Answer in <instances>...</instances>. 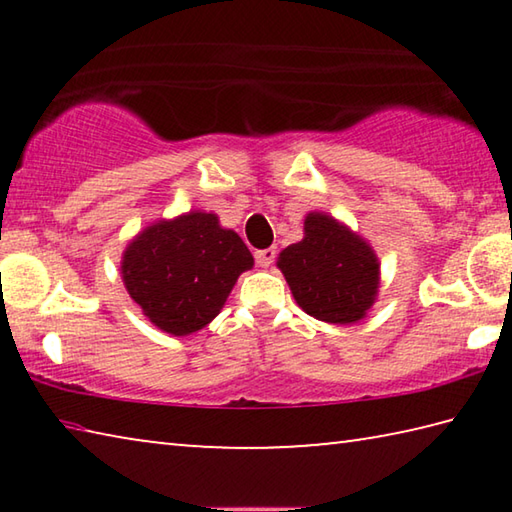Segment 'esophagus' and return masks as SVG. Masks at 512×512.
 I'll return each instance as SVG.
<instances>
[{"mask_svg":"<svg viewBox=\"0 0 512 512\" xmlns=\"http://www.w3.org/2000/svg\"><path fill=\"white\" fill-rule=\"evenodd\" d=\"M275 255H277V250H275V248L257 250V253H255V262H257V266L268 268V266H271V264L275 262Z\"/></svg>","mask_w":512,"mask_h":512,"instance_id":"1","label":"esophagus"}]
</instances>
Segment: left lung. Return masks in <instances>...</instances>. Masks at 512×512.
<instances>
[{
	"label": "left lung",
	"instance_id": "8db88e82",
	"mask_svg": "<svg viewBox=\"0 0 512 512\" xmlns=\"http://www.w3.org/2000/svg\"><path fill=\"white\" fill-rule=\"evenodd\" d=\"M277 266L298 305L325 323H357L375 302L377 257L366 241L332 216L309 214L305 239L284 248Z\"/></svg>",
	"mask_w": 512,
	"mask_h": 512
}]
</instances>
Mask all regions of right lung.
Listing matches in <instances>:
<instances>
[{
    "label": "right lung",
    "mask_w": 512,
    "mask_h": 512,
    "mask_svg": "<svg viewBox=\"0 0 512 512\" xmlns=\"http://www.w3.org/2000/svg\"><path fill=\"white\" fill-rule=\"evenodd\" d=\"M253 255L214 214L189 212L146 228L126 248L121 275L151 323L173 336L192 334L219 314Z\"/></svg>",
    "instance_id": "right-lung-1"
}]
</instances>
